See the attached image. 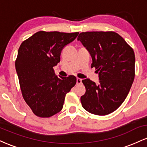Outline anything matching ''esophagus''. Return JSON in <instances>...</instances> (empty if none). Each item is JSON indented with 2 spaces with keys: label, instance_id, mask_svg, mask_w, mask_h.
Here are the masks:
<instances>
[{
  "label": "esophagus",
  "instance_id": "esophagus-1",
  "mask_svg": "<svg viewBox=\"0 0 147 147\" xmlns=\"http://www.w3.org/2000/svg\"><path fill=\"white\" fill-rule=\"evenodd\" d=\"M82 79H79V78H77V84L79 85V84H82Z\"/></svg>",
  "mask_w": 147,
  "mask_h": 147
}]
</instances>
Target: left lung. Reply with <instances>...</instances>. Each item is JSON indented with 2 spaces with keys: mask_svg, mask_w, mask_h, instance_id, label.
Segmentation results:
<instances>
[{
  "mask_svg": "<svg viewBox=\"0 0 147 147\" xmlns=\"http://www.w3.org/2000/svg\"><path fill=\"white\" fill-rule=\"evenodd\" d=\"M92 57L91 68L99 83L86 79L81 102L86 111L97 115L113 113L124 102L135 77V54L125 40L114 32H86L77 37Z\"/></svg>",
  "mask_w": 147,
  "mask_h": 147,
  "instance_id": "obj_1",
  "label": "left lung"
}]
</instances>
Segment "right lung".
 <instances>
[{
	"label": "right lung",
	"instance_id": "1",
	"mask_svg": "<svg viewBox=\"0 0 147 147\" xmlns=\"http://www.w3.org/2000/svg\"><path fill=\"white\" fill-rule=\"evenodd\" d=\"M79 32L40 31L20 45L15 62L22 95L36 115L50 117L63 108L65 95L75 86V76L57 77L53 67L64 47Z\"/></svg>",
	"mask_w": 147,
	"mask_h": 147
}]
</instances>
